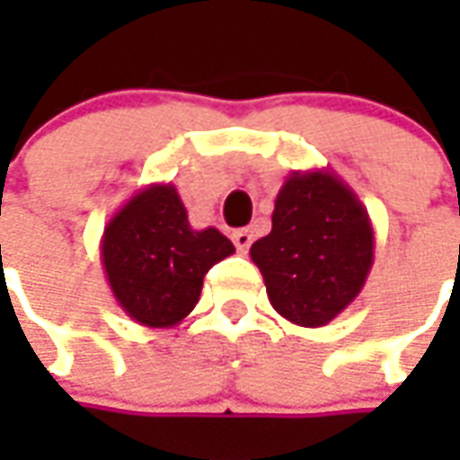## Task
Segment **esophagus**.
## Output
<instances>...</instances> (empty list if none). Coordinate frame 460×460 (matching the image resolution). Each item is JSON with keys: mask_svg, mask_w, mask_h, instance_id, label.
<instances>
[{"mask_svg": "<svg viewBox=\"0 0 460 460\" xmlns=\"http://www.w3.org/2000/svg\"><path fill=\"white\" fill-rule=\"evenodd\" d=\"M233 243H235V248H238L240 253H248V248L253 243V233L251 230H235L233 233Z\"/></svg>", "mask_w": 460, "mask_h": 460, "instance_id": "34e87169", "label": "esophagus"}]
</instances>
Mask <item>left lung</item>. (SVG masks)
I'll return each instance as SVG.
<instances>
[{"mask_svg":"<svg viewBox=\"0 0 460 460\" xmlns=\"http://www.w3.org/2000/svg\"><path fill=\"white\" fill-rule=\"evenodd\" d=\"M251 258L281 317L323 327L361 294L374 266V227L338 173L294 171L276 194L271 233L251 245Z\"/></svg>","mask_w":460,"mask_h":460,"instance_id":"obj_1","label":"left lung"}]
</instances>
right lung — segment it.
<instances>
[{
  "mask_svg": "<svg viewBox=\"0 0 460 460\" xmlns=\"http://www.w3.org/2000/svg\"><path fill=\"white\" fill-rule=\"evenodd\" d=\"M235 245L194 230L173 184H151L122 204L102 235V266L117 305L137 325L173 327L194 309L204 274Z\"/></svg>",
  "mask_w": 460,
  "mask_h": 460,
  "instance_id": "add662e5",
  "label": "right lung"
}]
</instances>
